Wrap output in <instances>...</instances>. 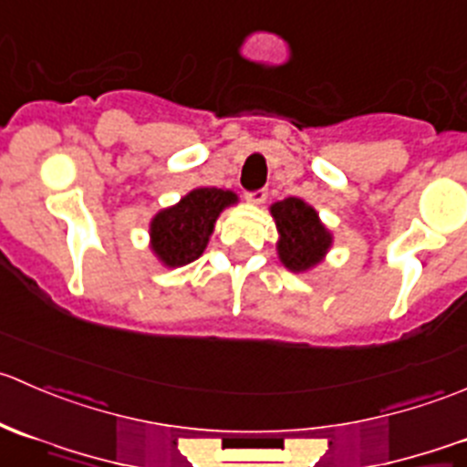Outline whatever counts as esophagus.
Segmentation results:
<instances>
[{
    "label": "esophagus",
    "instance_id": "1",
    "mask_svg": "<svg viewBox=\"0 0 467 467\" xmlns=\"http://www.w3.org/2000/svg\"><path fill=\"white\" fill-rule=\"evenodd\" d=\"M246 201L251 205H262L266 201V190H257V192H248Z\"/></svg>",
    "mask_w": 467,
    "mask_h": 467
}]
</instances>
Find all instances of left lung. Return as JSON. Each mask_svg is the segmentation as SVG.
<instances>
[{"label": "left lung", "instance_id": "8db88e82", "mask_svg": "<svg viewBox=\"0 0 467 467\" xmlns=\"http://www.w3.org/2000/svg\"><path fill=\"white\" fill-rule=\"evenodd\" d=\"M268 210L277 228L275 248L282 266L291 273H307L318 266L334 242L318 212L296 196L277 201Z\"/></svg>", "mask_w": 467, "mask_h": 467}]
</instances>
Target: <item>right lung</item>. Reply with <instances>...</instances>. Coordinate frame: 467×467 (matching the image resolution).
Here are the masks:
<instances>
[{"label": "right lung", "instance_id": "right-lung-1", "mask_svg": "<svg viewBox=\"0 0 467 467\" xmlns=\"http://www.w3.org/2000/svg\"><path fill=\"white\" fill-rule=\"evenodd\" d=\"M239 196L230 190L196 187L176 205L162 207L149 223V248L167 268L185 266L199 260L207 248L216 219Z\"/></svg>", "mask_w": 467, "mask_h": 467}]
</instances>
